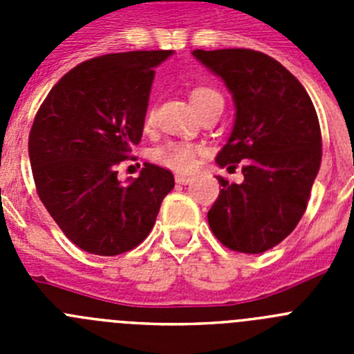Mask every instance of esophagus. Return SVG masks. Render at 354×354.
Returning <instances> with one entry per match:
<instances>
[{
	"label": "esophagus",
	"instance_id": "34e87169",
	"mask_svg": "<svg viewBox=\"0 0 354 354\" xmlns=\"http://www.w3.org/2000/svg\"><path fill=\"white\" fill-rule=\"evenodd\" d=\"M175 183H177V184H189V183H192V177L177 174V175H175Z\"/></svg>",
	"mask_w": 354,
	"mask_h": 354
}]
</instances>
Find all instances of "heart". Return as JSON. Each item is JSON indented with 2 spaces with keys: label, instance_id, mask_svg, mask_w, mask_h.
<instances>
[{
  "label": "heart",
  "instance_id": "1",
  "mask_svg": "<svg viewBox=\"0 0 354 354\" xmlns=\"http://www.w3.org/2000/svg\"><path fill=\"white\" fill-rule=\"evenodd\" d=\"M192 101L196 106V109H204L205 106L212 104V102L223 101L221 95L216 92L211 86H196L192 92ZM156 111L150 106L145 111V126H152L154 124ZM196 156H198V147L193 145L189 142H168L165 145L158 147L154 150L152 158L158 162L165 165L167 168L175 171H192L196 167Z\"/></svg>",
  "mask_w": 354,
  "mask_h": 354
}]
</instances>
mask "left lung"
<instances>
[{"label": "left lung", "mask_w": 354, "mask_h": 354, "mask_svg": "<svg viewBox=\"0 0 354 354\" xmlns=\"http://www.w3.org/2000/svg\"><path fill=\"white\" fill-rule=\"evenodd\" d=\"M193 56L225 81L236 104L220 167L243 161L245 180L218 177L220 195L207 220L221 245L262 253L282 243L301 220L321 167V127L310 97L271 56L253 49H196Z\"/></svg>", "instance_id": "8db88e82"}]
</instances>
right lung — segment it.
<instances>
[{"mask_svg":"<svg viewBox=\"0 0 354 354\" xmlns=\"http://www.w3.org/2000/svg\"><path fill=\"white\" fill-rule=\"evenodd\" d=\"M170 55L129 51L83 62L37 111L28 142L37 193L84 252L113 257L136 248L174 189L171 171L150 162L127 186L117 177L142 140L154 67Z\"/></svg>","mask_w":354,"mask_h":354,"instance_id":"right-lung-1","label":"right lung"}]
</instances>
